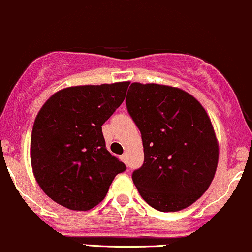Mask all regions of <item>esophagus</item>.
Masks as SVG:
<instances>
[{
	"label": "esophagus",
	"instance_id": "1",
	"mask_svg": "<svg viewBox=\"0 0 252 252\" xmlns=\"http://www.w3.org/2000/svg\"><path fill=\"white\" fill-rule=\"evenodd\" d=\"M120 158H121V160H123L124 162H127V155L126 154H123Z\"/></svg>",
	"mask_w": 252,
	"mask_h": 252
}]
</instances>
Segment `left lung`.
I'll use <instances>...</instances> for the list:
<instances>
[{
    "label": "left lung",
    "mask_w": 252,
    "mask_h": 252,
    "mask_svg": "<svg viewBox=\"0 0 252 252\" xmlns=\"http://www.w3.org/2000/svg\"><path fill=\"white\" fill-rule=\"evenodd\" d=\"M126 105L143 142L144 162L132 175L141 196L162 212L190 206L207 190L219 164L206 110L181 88L139 82L129 86Z\"/></svg>",
    "instance_id": "left-lung-1"
}]
</instances>
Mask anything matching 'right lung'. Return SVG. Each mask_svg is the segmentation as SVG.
<instances>
[{
  "instance_id": "1",
  "label": "right lung",
  "mask_w": 252,
  "mask_h": 252,
  "mask_svg": "<svg viewBox=\"0 0 252 252\" xmlns=\"http://www.w3.org/2000/svg\"><path fill=\"white\" fill-rule=\"evenodd\" d=\"M129 82L63 88L46 100L33 123L32 173L57 204L87 211L107 195L126 166L105 148L102 125L120 107Z\"/></svg>"
}]
</instances>
